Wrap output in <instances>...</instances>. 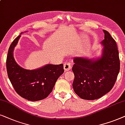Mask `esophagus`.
<instances>
[{
	"mask_svg": "<svg viewBox=\"0 0 125 125\" xmlns=\"http://www.w3.org/2000/svg\"><path fill=\"white\" fill-rule=\"evenodd\" d=\"M71 63L70 61H67L65 62H64L63 66H64V69L65 71H69L71 69Z\"/></svg>",
	"mask_w": 125,
	"mask_h": 125,
	"instance_id": "esophagus-1",
	"label": "esophagus"
}]
</instances>
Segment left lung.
Returning a JSON list of instances; mask_svg holds the SVG:
<instances>
[{
	"label": "left lung",
	"mask_w": 125,
	"mask_h": 125,
	"mask_svg": "<svg viewBox=\"0 0 125 125\" xmlns=\"http://www.w3.org/2000/svg\"><path fill=\"white\" fill-rule=\"evenodd\" d=\"M102 55L97 59L75 57L72 70L74 74L73 87L82 99L94 100L112 89L120 70L116 42L104 30Z\"/></svg>",
	"instance_id": "obj_1"
}]
</instances>
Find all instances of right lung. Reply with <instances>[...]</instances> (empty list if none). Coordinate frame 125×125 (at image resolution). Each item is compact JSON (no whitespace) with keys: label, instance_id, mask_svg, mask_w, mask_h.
Returning a JSON list of instances; mask_svg holds the SVG:
<instances>
[{"label":"right lung","instance_id":"right-lung-1","mask_svg":"<svg viewBox=\"0 0 125 125\" xmlns=\"http://www.w3.org/2000/svg\"><path fill=\"white\" fill-rule=\"evenodd\" d=\"M21 36L14 39L8 49L6 61L8 76L15 90L21 97L31 101L42 100L52 92L57 79L64 73L63 64H48L31 70L21 67L13 55Z\"/></svg>","mask_w":125,"mask_h":125}]
</instances>
